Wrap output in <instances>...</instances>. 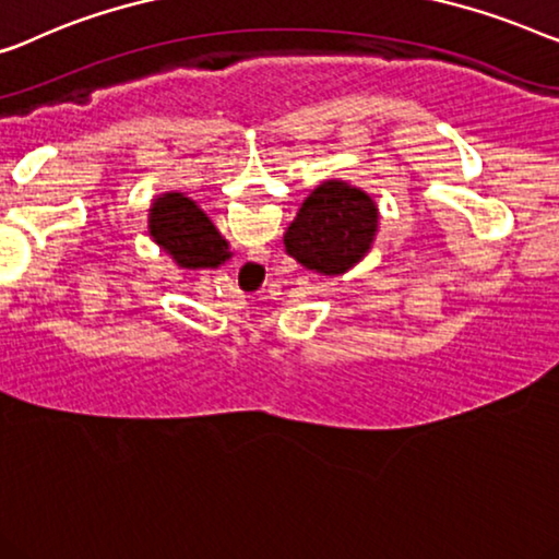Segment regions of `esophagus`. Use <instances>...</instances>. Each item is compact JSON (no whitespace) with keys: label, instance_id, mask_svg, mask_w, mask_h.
Here are the masks:
<instances>
[{"label":"esophagus","instance_id":"obj_1","mask_svg":"<svg viewBox=\"0 0 559 559\" xmlns=\"http://www.w3.org/2000/svg\"><path fill=\"white\" fill-rule=\"evenodd\" d=\"M249 270H257V266H249Z\"/></svg>","mask_w":559,"mask_h":559}]
</instances>
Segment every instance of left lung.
Instances as JSON below:
<instances>
[{
  "label": "left lung",
  "instance_id": "8db88e82",
  "mask_svg": "<svg viewBox=\"0 0 559 559\" xmlns=\"http://www.w3.org/2000/svg\"><path fill=\"white\" fill-rule=\"evenodd\" d=\"M378 229V209L366 191L325 181L305 199L285 231V249L307 270L343 274L368 254Z\"/></svg>",
  "mask_w": 559,
  "mask_h": 559
}]
</instances>
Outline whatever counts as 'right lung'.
Masks as SVG:
<instances>
[{
	"label": "right lung",
	"instance_id": "add662e5",
	"mask_svg": "<svg viewBox=\"0 0 559 559\" xmlns=\"http://www.w3.org/2000/svg\"><path fill=\"white\" fill-rule=\"evenodd\" d=\"M151 237L186 270L197 266H219L229 260V245L209 222V216L186 199L183 193H164L156 199L148 216Z\"/></svg>",
	"mask_w": 559,
	"mask_h": 559
}]
</instances>
